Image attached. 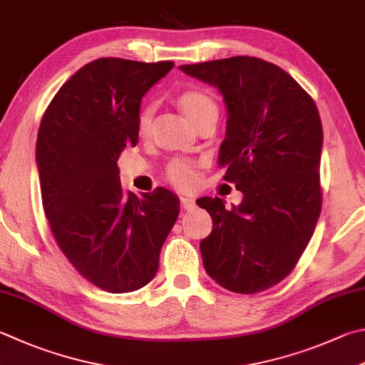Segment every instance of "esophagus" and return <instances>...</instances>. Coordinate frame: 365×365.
<instances>
[{
	"label": "esophagus",
	"mask_w": 365,
	"mask_h": 365,
	"mask_svg": "<svg viewBox=\"0 0 365 365\" xmlns=\"http://www.w3.org/2000/svg\"><path fill=\"white\" fill-rule=\"evenodd\" d=\"M181 206L185 211H190L195 208V200L190 197H181Z\"/></svg>",
	"instance_id": "34e87169"
}]
</instances>
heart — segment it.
Returning a JSON list of instances; mask_svg holds the SVG:
<instances>
[{
    "mask_svg": "<svg viewBox=\"0 0 365 365\" xmlns=\"http://www.w3.org/2000/svg\"><path fill=\"white\" fill-rule=\"evenodd\" d=\"M178 106L181 108V111L187 115L190 122L195 123L197 127L202 125L206 120L217 118V106L215 100H212L208 93L195 91V88H192V91H184L178 95ZM154 111L155 106L153 103L141 108V111L138 114V133L141 136H146L149 133L150 125H153ZM165 178H167V181L171 185H175V187L187 190L195 184L197 175L194 165L190 162L175 159L167 165V168H165Z\"/></svg>",
    "mask_w": 365,
    "mask_h": 365,
    "instance_id": "heart-1",
    "label": "heart"
}]
</instances>
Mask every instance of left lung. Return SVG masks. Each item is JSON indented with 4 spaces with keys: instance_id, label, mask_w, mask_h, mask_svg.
Returning a JSON list of instances; mask_svg holds the SVG:
<instances>
[{
    "instance_id": "8db88e82",
    "label": "left lung",
    "mask_w": 365,
    "mask_h": 365,
    "mask_svg": "<svg viewBox=\"0 0 365 365\" xmlns=\"http://www.w3.org/2000/svg\"><path fill=\"white\" fill-rule=\"evenodd\" d=\"M217 87L227 106L219 149L224 180L243 200L230 210L205 197L212 230L202 240L206 273L225 289L256 294L289 274L312 240L321 212V118L292 76L256 57L181 65Z\"/></svg>"
}]
</instances>
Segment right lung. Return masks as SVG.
Segmentation results:
<instances>
[{
  "mask_svg": "<svg viewBox=\"0 0 365 365\" xmlns=\"http://www.w3.org/2000/svg\"><path fill=\"white\" fill-rule=\"evenodd\" d=\"M173 61L93 60L55 93L41 119L36 163L41 198L61 252L81 277L122 294L155 277L180 215L173 192H123L118 160L138 143L140 105Z\"/></svg>",
  "mask_w": 365,
  "mask_h": 365,
  "instance_id": "obj_1",
  "label": "right lung"
}]
</instances>
